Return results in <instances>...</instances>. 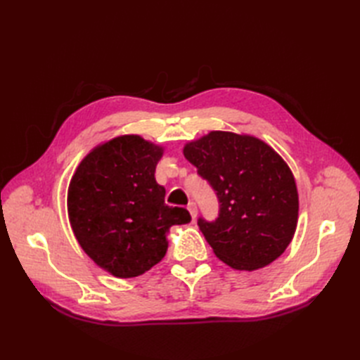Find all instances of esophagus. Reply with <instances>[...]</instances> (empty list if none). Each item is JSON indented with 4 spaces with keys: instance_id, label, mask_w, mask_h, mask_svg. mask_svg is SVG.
<instances>
[{
    "instance_id": "obj_1",
    "label": "esophagus",
    "mask_w": 360,
    "mask_h": 360,
    "mask_svg": "<svg viewBox=\"0 0 360 360\" xmlns=\"http://www.w3.org/2000/svg\"><path fill=\"white\" fill-rule=\"evenodd\" d=\"M188 210H189V213H191V216H192V219H195V217H197V214H198L197 204H195L193 201H192V202H189V205H188Z\"/></svg>"
}]
</instances>
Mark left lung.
<instances>
[{
  "label": "left lung",
  "instance_id": "obj_1",
  "mask_svg": "<svg viewBox=\"0 0 360 360\" xmlns=\"http://www.w3.org/2000/svg\"><path fill=\"white\" fill-rule=\"evenodd\" d=\"M219 201L214 221L198 226L216 257L237 270L275 261L296 231V181L276 151L254 136L210 132L183 150Z\"/></svg>",
  "mask_w": 360,
  "mask_h": 360
}]
</instances>
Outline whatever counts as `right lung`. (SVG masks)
Returning <instances> with one entry per match:
<instances>
[{"instance_id": "right-lung-1", "label": "right lung", "mask_w": 360, "mask_h": 360, "mask_svg": "<svg viewBox=\"0 0 360 360\" xmlns=\"http://www.w3.org/2000/svg\"><path fill=\"white\" fill-rule=\"evenodd\" d=\"M162 148L138 135L94 148L69 186L72 230L97 266L117 278L143 275L165 257L172 225L191 222L183 207L165 204L155 179Z\"/></svg>"}]
</instances>
